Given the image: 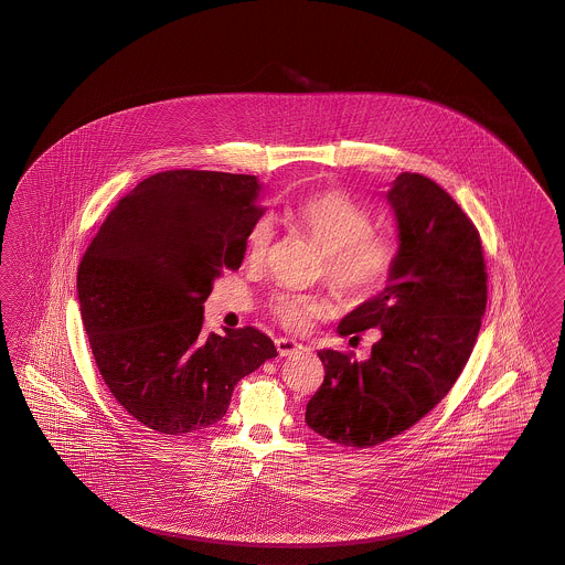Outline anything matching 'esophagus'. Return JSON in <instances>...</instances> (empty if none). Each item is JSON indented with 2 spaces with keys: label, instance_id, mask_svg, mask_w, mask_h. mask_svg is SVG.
<instances>
[{
  "label": "esophagus",
  "instance_id": "obj_1",
  "mask_svg": "<svg viewBox=\"0 0 565 565\" xmlns=\"http://www.w3.org/2000/svg\"><path fill=\"white\" fill-rule=\"evenodd\" d=\"M275 345H277L279 356H294V354H300L305 350L302 343L294 342V340H288V338H277Z\"/></svg>",
  "mask_w": 565,
  "mask_h": 565
}]
</instances>
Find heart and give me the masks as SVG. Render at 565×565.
Instances as JSON below:
<instances>
[{"mask_svg":"<svg viewBox=\"0 0 565 565\" xmlns=\"http://www.w3.org/2000/svg\"><path fill=\"white\" fill-rule=\"evenodd\" d=\"M291 220L323 248L321 271L345 298L366 300L392 279L399 257V244L392 230L373 225V211L343 190H327L305 199L291 209ZM271 215H258L246 232V255L250 260L267 257L274 242ZM269 310L279 323L302 329L308 319L327 310L321 294L275 291Z\"/></svg>","mask_w":565,"mask_h":565,"instance_id":"heart-1","label":"heart"}]
</instances>
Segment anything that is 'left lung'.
I'll return each instance as SVG.
<instances>
[{"label": "left lung", "instance_id": "8db88e82", "mask_svg": "<svg viewBox=\"0 0 565 565\" xmlns=\"http://www.w3.org/2000/svg\"><path fill=\"white\" fill-rule=\"evenodd\" d=\"M399 257L385 290L338 326L360 342L376 327L371 359L321 350L326 379L307 404V425L343 447L364 449L402 435L458 381L487 308V265L477 225L437 182L399 173L387 192Z\"/></svg>", "mask_w": 565, "mask_h": 565}]
</instances>
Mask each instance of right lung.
Returning a JSON list of instances; mask_svg holds the SVG:
<instances>
[{
	"label": "right lung",
	"mask_w": 565,
	"mask_h": 565,
	"mask_svg": "<svg viewBox=\"0 0 565 565\" xmlns=\"http://www.w3.org/2000/svg\"><path fill=\"white\" fill-rule=\"evenodd\" d=\"M255 175L154 173L109 211L76 290L97 369L140 425L184 435L222 420L242 376L277 350L255 327L203 333L213 279L238 269L263 215Z\"/></svg>",
	"instance_id": "obj_1"
}]
</instances>
